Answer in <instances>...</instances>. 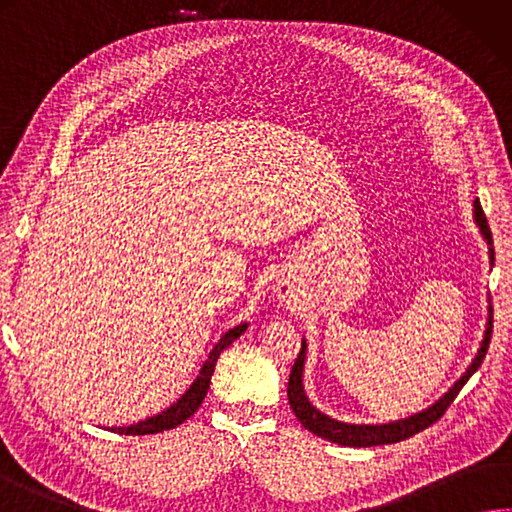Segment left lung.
Masks as SVG:
<instances>
[{"instance_id":"1","label":"left lung","mask_w":512,"mask_h":512,"mask_svg":"<svg viewBox=\"0 0 512 512\" xmlns=\"http://www.w3.org/2000/svg\"><path fill=\"white\" fill-rule=\"evenodd\" d=\"M475 220H477V225L481 229V234H484V238H486V243L490 245V260H495L493 234H490L486 214H484V209H481L479 202H475ZM490 312H493V310H490ZM490 334H493V314H490V318H488L484 343H481L475 361H472V365L466 370V374L461 376V379L455 385H452V388L446 394H443V397L435 403V406H430L428 410H423L419 414H412V417H408V419H401V421H394V423H383V426H354V423H341L336 419H330L323 412H318L312 406V403L307 401L305 390H303V361H305V341H303L301 352H298L296 361L292 365V372H289V383H287L289 406H292L296 419L303 423L305 430L314 432V435L321 437V439L339 443V446L370 448V446H383V443L403 441V439H408L412 435H417V432H421V430H426L428 426H432V423L443 417V412H446L450 403L455 401L459 390L464 388L470 376L477 372L481 361L486 359V352H488V345H490Z\"/></svg>"}]
</instances>
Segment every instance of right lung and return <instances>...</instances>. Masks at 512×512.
<instances>
[{"mask_svg":"<svg viewBox=\"0 0 512 512\" xmlns=\"http://www.w3.org/2000/svg\"><path fill=\"white\" fill-rule=\"evenodd\" d=\"M245 330H247V323L238 325V327H234V330H229L223 336V339L216 343L214 350L209 352V359L200 368L198 379L191 383V388L185 394H182V397L176 403H173L171 408H167L165 412H160V414H156V417H151L147 421L136 423V426L115 428L113 432H118V435H156V432L171 430V428L180 426L182 421H187L191 414H194L200 408L202 399L207 397V390H209V383H211V374H214V368H216V361H218L220 352H223L225 347H229L231 343H234Z\"/></svg>","mask_w":512,"mask_h":512,"instance_id":"add662e5","label":"right lung"}]
</instances>
